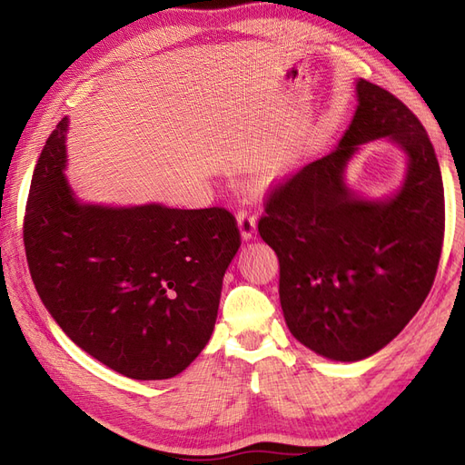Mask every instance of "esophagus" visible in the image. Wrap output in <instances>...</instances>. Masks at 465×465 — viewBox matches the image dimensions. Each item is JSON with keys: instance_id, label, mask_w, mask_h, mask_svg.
Masks as SVG:
<instances>
[{"instance_id": "1", "label": "esophagus", "mask_w": 465, "mask_h": 465, "mask_svg": "<svg viewBox=\"0 0 465 465\" xmlns=\"http://www.w3.org/2000/svg\"><path fill=\"white\" fill-rule=\"evenodd\" d=\"M236 221H238V231H241L242 241H250V238L256 232V219L250 217L242 211V213H238Z\"/></svg>"}]
</instances>
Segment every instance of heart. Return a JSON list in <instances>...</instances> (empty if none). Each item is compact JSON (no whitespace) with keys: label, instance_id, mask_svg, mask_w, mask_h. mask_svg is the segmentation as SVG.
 Instances as JSON below:
<instances>
[{"label":"heart","instance_id":"heart-1","mask_svg":"<svg viewBox=\"0 0 465 465\" xmlns=\"http://www.w3.org/2000/svg\"><path fill=\"white\" fill-rule=\"evenodd\" d=\"M285 173V164L283 163H273L262 166L256 173V176L250 180V190L254 193H263L270 190L273 184H277L279 178Z\"/></svg>","mask_w":465,"mask_h":465}]
</instances>
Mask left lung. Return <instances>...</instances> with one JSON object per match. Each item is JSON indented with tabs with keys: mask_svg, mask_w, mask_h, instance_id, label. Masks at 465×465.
<instances>
[{
	"mask_svg": "<svg viewBox=\"0 0 465 465\" xmlns=\"http://www.w3.org/2000/svg\"><path fill=\"white\" fill-rule=\"evenodd\" d=\"M337 147L267 200L258 231L279 258V301L297 340L330 361L355 362L386 347L425 302L444 238V188L434 147L413 112L372 83ZM390 141L406 174L386 199L348 188L364 143Z\"/></svg>",
	"mask_w": 465,
	"mask_h": 465,
	"instance_id": "left-lung-1",
	"label": "left lung"
}]
</instances>
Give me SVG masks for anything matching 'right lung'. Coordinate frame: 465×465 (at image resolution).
<instances>
[{
  "label": "right lung",
  "mask_w": 465,
  "mask_h": 465,
  "mask_svg": "<svg viewBox=\"0 0 465 465\" xmlns=\"http://www.w3.org/2000/svg\"><path fill=\"white\" fill-rule=\"evenodd\" d=\"M65 116L35 166L25 250L42 304L85 353L134 380L186 371L215 328L241 248L223 207L103 205L65 178Z\"/></svg>",
  "instance_id": "1"
}]
</instances>
